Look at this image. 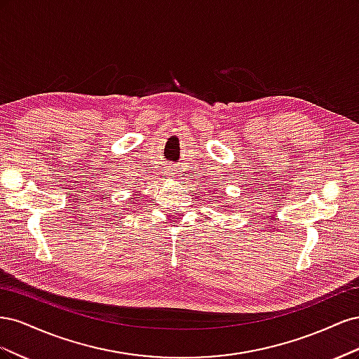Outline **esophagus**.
Here are the masks:
<instances>
[{
  "label": "esophagus",
  "instance_id": "esophagus-1",
  "mask_svg": "<svg viewBox=\"0 0 359 359\" xmlns=\"http://www.w3.org/2000/svg\"><path fill=\"white\" fill-rule=\"evenodd\" d=\"M169 175H170V177H175V175H177V173H175V170H173V169H170V170H169Z\"/></svg>",
  "mask_w": 359,
  "mask_h": 359
}]
</instances>
